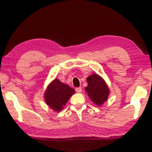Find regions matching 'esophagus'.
<instances>
[{
    "label": "esophagus",
    "instance_id": "esophagus-1",
    "mask_svg": "<svg viewBox=\"0 0 152 152\" xmlns=\"http://www.w3.org/2000/svg\"><path fill=\"white\" fill-rule=\"evenodd\" d=\"M75 90H76V92H78V93H81V92H82V89L81 87H80V88H76Z\"/></svg>",
    "mask_w": 152,
    "mask_h": 152
}]
</instances>
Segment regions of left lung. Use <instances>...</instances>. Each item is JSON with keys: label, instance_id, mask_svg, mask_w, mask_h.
Segmentation results:
<instances>
[{"label": "left lung", "instance_id": "obj_1", "mask_svg": "<svg viewBox=\"0 0 152 152\" xmlns=\"http://www.w3.org/2000/svg\"><path fill=\"white\" fill-rule=\"evenodd\" d=\"M88 86L86 91L91 101L99 106L102 105L108 99L109 89L101 76L93 74L87 78Z\"/></svg>", "mask_w": 152, "mask_h": 152}]
</instances>
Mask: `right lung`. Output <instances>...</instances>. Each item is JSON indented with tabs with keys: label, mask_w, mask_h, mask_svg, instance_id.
<instances>
[{
	"label": "right lung",
	"mask_w": 152,
	"mask_h": 152,
	"mask_svg": "<svg viewBox=\"0 0 152 152\" xmlns=\"http://www.w3.org/2000/svg\"><path fill=\"white\" fill-rule=\"evenodd\" d=\"M74 93V89L56 78L48 87L45 93V101L53 110L59 112Z\"/></svg>",
	"instance_id": "1"
}]
</instances>
